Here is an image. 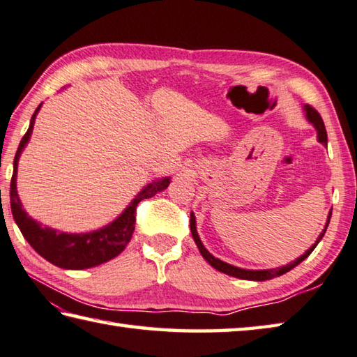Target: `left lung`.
<instances>
[{
  "label": "left lung",
  "mask_w": 357,
  "mask_h": 357,
  "mask_svg": "<svg viewBox=\"0 0 357 357\" xmlns=\"http://www.w3.org/2000/svg\"><path fill=\"white\" fill-rule=\"evenodd\" d=\"M305 111H306V117H308V121H310V122L314 125V127H316V130H317L319 141L322 142L324 145H326L328 139H326L325 123H324V121H322V117H320L319 111L314 109V108L311 107V105H306ZM330 220H331V211H330V215H328V221H326V226H325V229H324V232L319 235L317 241L314 243L312 246H311L308 250H306V252H305L302 257H298L296 261L286 264V266L277 268V269H266V271H248V269H240V268L232 266V264H227V263H225V261L218 260V258H215L211 252H208V250H207L204 246H202V243H201L199 236H198V234H197V227H195V216H193V213H190V230H192V236H193L195 243H197V246H198V249H199L201 255L204 257L206 261H208V264H212V266H213L216 271L225 272V274L236 277V278H243V280L264 282V280H271V278H275V277H278V275H283V274H286V272H288V271H291L292 268H296L297 264L302 263V261L305 260V258L308 257L314 249H316L319 241L324 238V235H325L326 229H328V225H330Z\"/></svg>",
  "instance_id": "8db88e82"
}]
</instances>
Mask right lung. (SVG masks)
I'll return each instance as SVG.
<instances>
[{"instance_id":"right-lung-1","label":"right lung","mask_w":357,"mask_h":357,"mask_svg":"<svg viewBox=\"0 0 357 357\" xmlns=\"http://www.w3.org/2000/svg\"><path fill=\"white\" fill-rule=\"evenodd\" d=\"M40 107L41 105H38V108L35 109L29 128H27L26 135L21 139L15 159H13V174L10 181V208L13 220H15L27 243L35 249V252L40 254L49 263L55 264V266L63 269H86L99 266V264L107 263L111 258L117 257L130 243L132 232H135L136 208L139 202L155 197L158 192L165 190L170 184V179L165 178L146 185L128 206L127 211L119 216L114 222H111L109 226L100 230H96V232L74 235L43 227L40 222L27 216V213L23 211L18 199L15 183L18 159L24 145L29 141L35 116H37Z\"/></svg>"}]
</instances>
